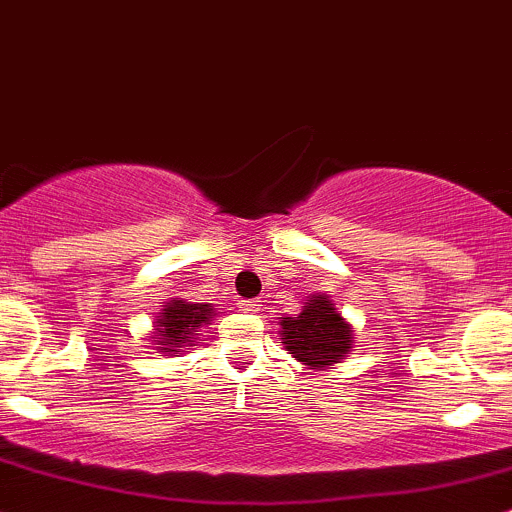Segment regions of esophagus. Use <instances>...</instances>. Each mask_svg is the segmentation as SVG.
Returning <instances> with one entry per match:
<instances>
[{"mask_svg":"<svg viewBox=\"0 0 512 512\" xmlns=\"http://www.w3.org/2000/svg\"><path fill=\"white\" fill-rule=\"evenodd\" d=\"M262 304L257 302V299H242L240 302V309H245V312H260Z\"/></svg>","mask_w":512,"mask_h":512,"instance_id":"34e87169","label":"esophagus"}]
</instances>
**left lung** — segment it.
<instances>
[{
  "instance_id": "left-lung-1",
  "label": "left lung",
  "mask_w": 512,
  "mask_h": 512,
  "mask_svg": "<svg viewBox=\"0 0 512 512\" xmlns=\"http://www.w3.org/2000/svg\"><path fill=\"white\" fill-rule=\"evenodd\" d=\"M280 324L287 352L314 369L339 364L352 349V329L324 294L309 297L297 317H282Z\"/></svg>"
}]
</instances>
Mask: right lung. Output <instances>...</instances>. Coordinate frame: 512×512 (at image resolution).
Returning <instances> with one entry per match:
<instances>
[{
    "instance_id": "1",
    "label": "right lung",
    "mask_w": 512,
    "mask_h": 512,
    "mask_svg": "<svg viewBox=\"0 0 512 512\" xmlns=\"http://www.w3.org/2000/svg\"><path fill=\"white\" fill-rule=\"evenodd\" d=\"M213 317L210 304H190L183 299H170L163 307L158 319L156 342L160 344V352H175L178 347L193 342V334Z\"/></svg>"
}]
</instances>
